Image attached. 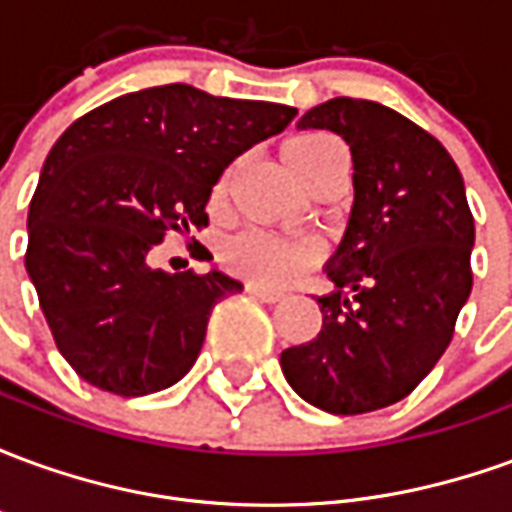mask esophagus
Here are the masks:
<instances>
[{"instance_id":"obj_1","label":"esophagus","mask_w":512,"mask_h":512,"mask_svg":"<svg viewBox=\"0 0 512 512\" xmlns=\"http://www.w3.org/2000/svg\"><path fill=\"white\" fill-rule=\"evenodd\" d=\"M246 293L260 301H268V304H277V301L285 299V293H282V290L263 288V285H257V282H246Z\"/></svg>"}]
</instances>
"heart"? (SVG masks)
Returning <instances> with one entry per match:
<instances>
[{
	"instance_id": "b5f03b06",
	"label": "heart",
	"mask_w": 512,
	"mask_h": 512,
	"mask_svg": "<svg viewBox=\"0 0 512 512\" xmlns=\"http://www.w3.org/2000/svg\"><path fill=\"white\" fill-rule=\"evenodd\" d=\"M340 153L343 150L332 136L323 134L293 136L282 145V158L304 189ZM224 191H227V178L213 186V205H222ZM318 255H321L318 246L310 241H288V238H274V235L257 233V230L235 235L222 249L224 263L233 268L235 274L260 282V285H271V288L288 285L290 279L299 277L304 268H310Z\"/></svg>"
}]
</instances>
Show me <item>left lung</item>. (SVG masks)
I'll list each match as a JSON object with an SVG mask.
<instances>
[{"label":"left lung","instance_id":"left-lung-1","mask_svg":"<svg viewBox=\"0 0 512 512\" xmlns=\"http://www.w3.org/2000/svg\"><path fill=\"white\" fill-rule=\"evenodd\" d=\"M296 126L351 147L354 208L326 263L321 332L279 365L315 408L367 414L411 395L447 351L472 293L474 219L450 153L395 109L332 98Z\"/></svg>","mask_w":512,"mask_h":512}]
</instances>
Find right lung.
Listing matches in <instances>:
<instances>
[{"instance_id": "obj_1", "label": "right lung", "mask_w": 512, "mask_h": 512, "mask_svg": "<svg viewBox=\"0 0 512 512\" xmlns=\"http://www.w3.org/2000/svg\"><path fill=\"white\" fill-rule=\"evenodd\" d=\"M293 117V106L164 84L98 106L57 139L29 202L24 263L79 378L139 397L189 373L211 310L244 285L147 257L167 233L202 230L224 169Z\"/></svg>"}]
</instances>
